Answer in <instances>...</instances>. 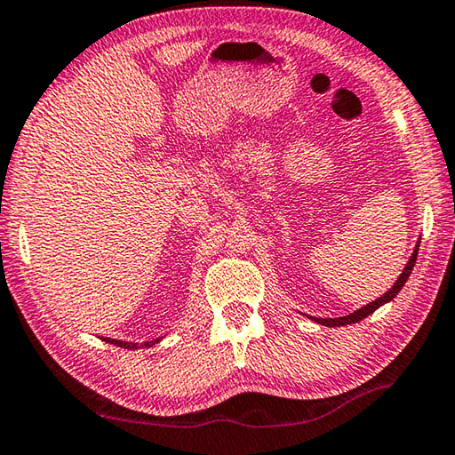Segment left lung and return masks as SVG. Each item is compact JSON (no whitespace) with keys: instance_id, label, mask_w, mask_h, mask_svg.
Segmentation results:
<instances>
[{"instance_id":"1","label":"left lung","mask_w":455,"mask_h":455,"mask_svg":"<svg viewBox=\"0 0 455 455\" xmlns=\"http://www.w3.org/2000/svg\"><path fill=\"white\" fill-rule=\"evenodd\" d=\"M419 243H421V241H417L415 249H413V255H411V259H409V261H407L405 269H403V273H401V275H399V279L395 281V285H393L391 290H388L387 293L380 295L379 299L371 301V304L363 306V307H360V309H356V312H352V314H348V315H342V318H309V320L318 322V323H322V326H328V328L346 326V323H356V322H360V320H364L366 315H371L372 312H377V309H379L380 306L388 304V301H391L393 298H396V293H399V291L403 290V285H405V281L409 279L411 271H413L415 261H417V253H419Z\"/></svg>"}]
</instances>
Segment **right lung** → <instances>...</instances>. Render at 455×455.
<instances>
[{
	"mask_svg": "<svg viewBox=\"0 0 455 455\" xmlns=\"http://www.w3.org/2000/svg\"><path fill=\"white\" fill-rule=\"evenodd\" d=\"M105 342H109L113 346H119V348H129V350H137V348H149V346H154L160 342V338H156V340H149V342H143V344H135V342H124V340H115V338H103Z\"/></svg>",
	"mask_w": 455,
	"mask_h": 455,
	"instance_id": "right-lung-1",
	"label": "right lung"
}]
</instances>
